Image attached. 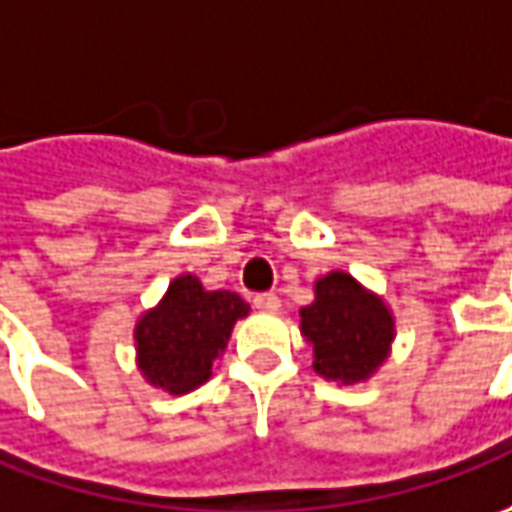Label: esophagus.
<instances>
[{
    "mask_svg": "<svg viewBox=\"0 0 512 512\" xmlns=\"http://www.w3.org/2000/svg\"><path fill=\"white\" fill-rule=\"evenodd\" d=\"M252 303H255L257 311H269V314H274V311L280 309V300H277V294H257Z\"/></svg>",
    "mask_w": 512,
    "mask_h": 512,
    "instance_id": "34e87169",
    "label": "esophagus"
}]
</instances>
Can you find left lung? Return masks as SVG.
Wrapping results in <instances>:
<instances>
[{"label":"left lung","mask_w":512,"mask_h":512,"mask_svg":"<svg viewBox=\"0 0 512 512\" xmlns=\"http://www.w3.org/2000/svg\"><path fill=\"white\" fill-rule=\"evenodd\" d=\"M300 334L314 348L311 368L320 377L360 385L391 357L397 320L385 297L365 289L354 274L334 269L317 277L314 303L300 309Z\"/></svg>","instance_id":"obj_1"}]
</instances>
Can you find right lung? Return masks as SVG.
I'll return each mask as SVG.
<instances>
[{
  "instance_id": "right-lung-1",
  "label": "right lung",
  "mask_w": 512,
  "mask_h": 512,
  "mask_svg": "<svg viewBox=\"0 0 512 512\" xmlns=\"http://www.w3.org/2000/svg\"><path fill=\"white\" fill-rule=\"evenodd\" d=\"M249 314L235 291H206L195 274H178L133 328L135 365L152 388L172 397L201 388L221 360L232 328Z\"/></svg>"
}]
</instances>
